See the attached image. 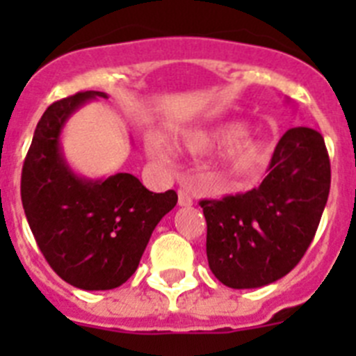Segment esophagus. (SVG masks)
Masks as SVG:
<instances>
[{
    "mask_svg": "<svg viewBox=\"0 0 356 356\" xmlns=\"http://www.w3.org/2000/svg\"><path fill=\"white\" fill-rule=\"evenodd\" d=\"M178 205L191 207L193 205V196H191L187 191H178Z\"/></svg>",
    "mask_w": 356,
    "mask_h": 356,
    "instance_id": "obj_1",
    "label": "esophagus"
}]
</instances>
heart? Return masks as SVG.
Wrapping results in <instances>:
<instances>
[{"label":"heart","mask_w":356,"mask_h":356,"mask_svg":"<svg viewBox=\"0 0 356 356\" xmlns=\"http://www.w3.org/2000/svg\"><path fill=\"white\" fill-rule=\"evenodd\" d=\"M248 131L242 122H222L209 130H196L185 137L184 144L191 151H212L227 147L217 163L213 181L219 188H235L259 172L269 160L271 144L262 137H244ZM146 147L151 155L163 156L168 147L159 135H147Z\"/></svg>","instance_id":"obj_1"}]
</instances>
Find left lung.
<instances>
[{
	"label": "left lung",
	"mask_w": 356,
	"mask_h": 356,
	"mask_svg": "<svg viewBox=\"0 0 356 356\" xmlns=\"http://www.w3.org/2000/svg\"><path fill=\"white\" fill-rule=\"evenodd\" d=\"M330 156L314 128L296 127L276 144L257 188L201 200L210 271L232 289H257L291 273L307 253L330 194Z\"/></svg>",
	"instance_id": "left-lung-1"
}]
</instances>
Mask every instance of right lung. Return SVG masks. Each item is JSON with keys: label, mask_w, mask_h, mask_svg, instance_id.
<instances>
[{"label": "right lung", "mask_w": 356, "mask_h": 356, "mask_svg": "<svg viewBox=\"0 0 356 356\" xmlns=\"http://www.w3.org/2000/svg\"><path fill=\"white\" fill-rule=\"evenodd\" d=\"M105 92L85 90L46 108L21 175L28 225L53 271L72 287L110 291L139 267L151 234L169 210L175 191L151 193L130 172L106 180L74 175L60 149V134L74 110Z\"/></svg>", "instance_id": "1"}]
</instances>
